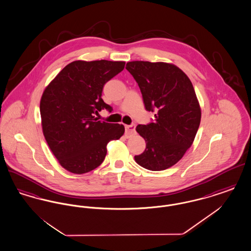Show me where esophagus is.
<instances>
[{
  "instance_id": "34e87169",
  "label": "esophagus",
  "mask_w": 251,
  "mask_h": 251,
  "mask_svg": "<svg viewBox=\"0 0 251 251\" xmlns=\"http://www.w3.org/2000/svg\"><path fill=\"white\" fill-rule=\"evenodd\" d=\"M135 132V125L131 124V125H125V133L127 137H130L132 134H134Z\"/></svg>"
}]
</instances>
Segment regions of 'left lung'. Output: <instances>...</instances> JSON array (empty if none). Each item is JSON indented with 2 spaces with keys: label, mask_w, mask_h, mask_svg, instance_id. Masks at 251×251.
<instances>
[{
  "label": "left lung",
  "mask_w": 251,
  "mask_h": 251,
  "mask_svg": "<svg viewBox=\"0 0 251 251\" xmlns=\"http://www.w3.org/2000/svg\"><path fill=\"white\" fill-rule=\"evenodd\" d=\"M126 70L138 84L146 110L155 112L153 122L136 127L146 149L134 160L149 170H165L182 158L200 127L201 110L193 84L173 64L131 61Z\"/></svg>",
  "instance_id": "left-lung-1"
}]
</instances>
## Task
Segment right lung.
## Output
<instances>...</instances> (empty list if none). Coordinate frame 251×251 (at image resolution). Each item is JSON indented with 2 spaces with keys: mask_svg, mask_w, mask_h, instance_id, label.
<instances>
[{
  "mask_svg": "<svg viewBox=\"0 0 251 251\" xmlns=\"http://www.w3.org/2000/svg\"><path fill=\"white\" fill-rule=\"evenodd\" d=\"M123 61H73L45 88L40 100L44 137L60 165L74 174L99 167L111 140L120 139L122 124L98 120L112 107L101 99L104 84L123 71Z\"/></svg>",
  "mask_w": 251,
  "mask_h": 251,
  "instance_id": "add662e5",
  "label": "right lung"
}]
</instances>
